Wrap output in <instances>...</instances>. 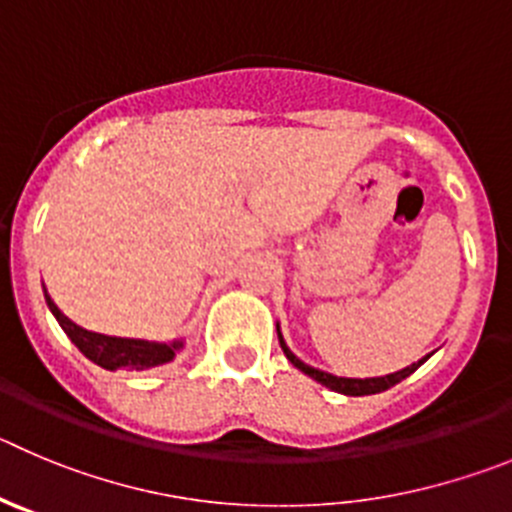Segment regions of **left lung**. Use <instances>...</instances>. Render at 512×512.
<instances>
[{
	"mask_svg": "<svg viewBox=\"0 0 512 512\" xmlns=\"http://www.w3.org/2000/svg\"><path fill=\"white\" fill-rule=\"evenodd\" d=\"M276 335H279L281 350H284V355H287V360L294 365V368H299L304 375H309L312 381L322 383V386L330 388V391L342 393V396H373V393L388 391V388L396 386V383H401L403 378H409V375L414 373V370L419 368V365H424L426 360H429V355H426V358H421L419 363L406 365V368L396 370V373L375 375V378H342V375H332V373H327V370L312 368V365H307V363H304V360H299L297 355H294L292 350H289V345H287V340H284V335H281L279 322H276Z\"/></svg>",
	"mask_w": 512,
	"mask_h": 512,
	"instance_id": "obj_1",
	"label": "left lung"
}]
</instances>
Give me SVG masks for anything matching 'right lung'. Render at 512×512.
I'll list each match as a JSON object with an SVG mask.
<instances>
[{
	"mask_svg": "<svg viewBox=\"0 0 512 512\" xmlns=\"http://www.w3.org/2000/svg\"><path fill=\"white\" fill-rule=\"evenodd\" d=\"M45 292V302H48L50 312L58 320V325L63 327L65 335L70 337L75 348L81 350L88 360H93L96 365L106 370L116 368H157V365L170 363L175 360V355L185 348V340L177 337V340L170 342H159V340H142V337H116V335H103V332L86 330V327L75 325L70 317H65L58 309V304L50 299L48 289L42 287Z\"/></svg>",
	"mask_w": 512,
	"mask_h": 512,
	"instance_id": "1",
	"label": "right lung"
}]
</instances>
